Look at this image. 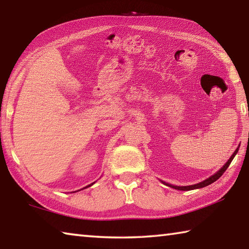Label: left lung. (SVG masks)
<instances>
[{
  "instance_id": "1",
  "label": "left lung",
  "mask_w": 249,
  "mask_h": 249,
  "mask_svg": "<svg viewBox=\"0 0 249 249\" xmlns=\"http://www.w3.org/2000/svg\"><path fill=\"white\" fill-rule=\"evenodd\" d=\"M237 151H238V148H236V150L234 151V153L231 156V158H230V159L228 160L227 163H225V164L222 166V168H221L218 172H216L215 174L211 175L210 178H208L207 179L202 180V182H200V183L195 184V185H189V186H175V185H171V184H169V183H165V182H163V180H161V182L163 183L164 185H166V186L172 187V188H174V189H178V191H193V189L206 187V186H208V185H210V184H212L213 182H215L216 179L220 178L221 176H222V174L224 173L225 170H227V169L229 168V165L231 164V162H232V160L234 159V157H235V155H236V153H237Z\"/></svg>"
}]
</instances>
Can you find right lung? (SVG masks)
Listing matches in <instances>:
<instances>
[{"label":"right lung","mask_w":249,"mask_h":249,"mask_svg":"<svg viewBox=\"0 0 249 249\" xmlns=\"http://www.w3.org/2000/svg\"><path fill=\"white\" fill-rule=\"evenodd\" d=\"M93 184V183H92ZM92 184H90V185H88V186H86V187H84V188H81V189H85V188H87V187H90V186H91V185Z\"/></svg>","instance_id":"obj_1"}]
</instances>
